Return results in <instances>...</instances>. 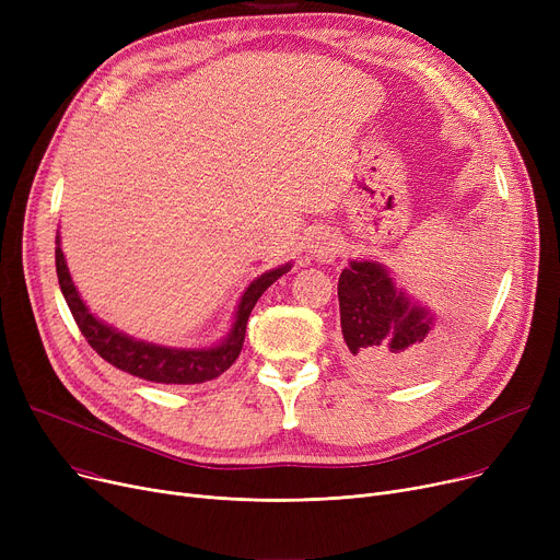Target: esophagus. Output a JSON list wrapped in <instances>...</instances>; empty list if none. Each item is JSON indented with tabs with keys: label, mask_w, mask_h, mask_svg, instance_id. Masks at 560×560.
<instances>
[{
	"label": "esophagus",
	"mask_w": 560,
	"mask_h": 560,
	"mask_svg": "<svg viewBox=\"0 0 560 560\" xmlns=\"http://www.w3.org/2000/svg\"><path fill=\"white\" fill-rule=\"evenodd\" d=\"M308 249L315 258L319 260H331L338 254V241L336 235H331L329 231H317L313 233V238L308 243Z\"/></svg>",
	"instance_id": "34e87169"
}]
</instances>
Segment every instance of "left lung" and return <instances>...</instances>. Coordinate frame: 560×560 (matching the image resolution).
<instances>
[{
    "label": "left lung",
    "instance_id": "8db88e82",
    "mask_svg": "<svg viewBox=\"0 0 560 560\" xmlns=\"http://www.w3.org/2000/svg\"><path fill=\"white\" fill-rule=\"evenodd\" d=\"M342 357L370 381H413L445 365L460 347L467 313L435 327L427 308L395 288L384 265L351 260L338 279ZM460 311V308H458Z\"/></svg>",
    "mask_w": 560,
    "mask_h": 560
}]
</instances>
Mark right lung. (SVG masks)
<instances>
[{
  "instance_id": "obj_1",
  "label": "right lung",
  "mask_w": 560,
  "mask_h": 560,
  "mask_svg": "<svg viewBox=\"0 0 560 560\" xmlns=\"http://www.w3.org/2000/svg\"><path fill=\"white\" fill-rule=\"evenodd\" d=\"M288 270H290V262L281 265L277 270L260 275L254 283H249L238 304V311H235L231 334L222 345L211 349H172V347H159L152 342L133 340L120 331H115L113 327L104 325V322H100L91 311H88L68 272L63 249L56 241L58 285H61L63 298L88 345H91L104 361H108L117 370L129 372L138 378L154 381V384H203V381H211L222 372H226L235 363V359L241 357L245 331H247V319L258 298Z\"/></svg>"
}]
</instances>
